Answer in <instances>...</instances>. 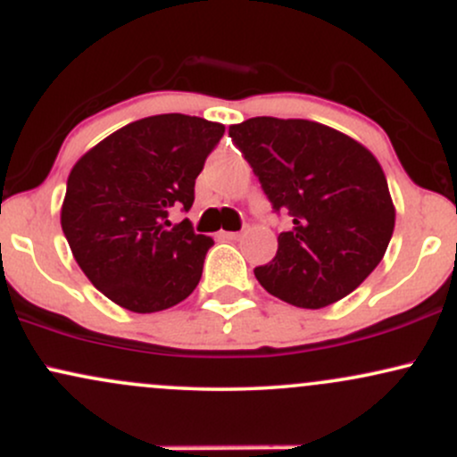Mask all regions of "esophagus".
I'll list each match as a JSON object with an SVG mask.
<instances>
[{
  "label": "esophagus",
  "instance_id": "esophagus-1",
  "mask_svg": "<svg viewBox=\"0 0 457 457\" xmlns=\"http://www.w3.org/2000/svg\"><path fill=\"white\" fill-rule=\"evenodd\" d=\"M219 236H221V238H225V240H238L243 234H240V232H221Z\"/></svg>",
  "mask_w": 457,
  "mask_h": 457
}]
</instances>
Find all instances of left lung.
Here are the masks:
<instances>
[{"mask_svg": "<svg viewBox=\"0 0 457 457\" xmlns=\"http://www.w3.org/2000/svg\"><path fill=\"white\" fill-rule=\"evenodd\" d=\"M229 137L253 167L272 211H287L290 232L258 266L266 292L290 305L337 303L380 264L395 228L389 185L365 145L312 120L251 118Z\"/></svg>", "mask_w": 457, "mask_h": 457, "instance_id": "left-lung-1", "label": "left lung"}]
</instances>
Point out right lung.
Returning a JSON list of instances; mask_svg holds the SVG:
<instances>
[{"instance_id": "add662e5", "label": "right lung", "mask_w": 457, "mask_h": 457, "mask_svg": "<svg viewBox=\"0 0 457 457\" xmlns=\"http://www.w3.org/2000/svg\"><path fill=\"white\" fill-rule=\"evenodd\" d=\"M225 133L185 113L137 120L94 145L68 176L62 229L77 264L115 305L135 313L170 309L202 279L214 245L188 219L195 178Z\"/></svg>"}]
</instances>
